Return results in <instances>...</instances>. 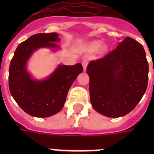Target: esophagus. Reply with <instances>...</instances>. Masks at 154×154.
<instances>
[{"instance_id":"34e87169","label":"esophagus","mask_w":154,"mask_h":154,"mask_svg":"<svg viewBox=\"0 0 154 154\" xmlns=\"http://www.w3.org/2000/svg\"><path fill=\"white\" fill-rule=\"evenodd\" d=\"M82 65H83V69H84V71L86 70L87 65H88V60L87 59H84L82 60Z\"/></svg>"}]
</instances>
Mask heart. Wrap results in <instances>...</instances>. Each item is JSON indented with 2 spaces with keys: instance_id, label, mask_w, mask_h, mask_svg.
<instances>
[{
  "instance_id": "1",
  "label": "heart",
  "mask_w": 154,
  "mask_h": 154,
  "mask_svg": "<svg viewBox=\"0 0 154 154\" xmlns=\"http://www.w3.org/2000/svg\"><path fill=\"white\" fill-rule=\"evenodd\" d=\"M101 42L97 41V42H93V43L91 44V45H90V47H91V49H93V50H97V49L101 47ZM105 49H106V47L105 46L101 47V50H102V51H104V50H105Z\"/></svg>"
}]
</instances>
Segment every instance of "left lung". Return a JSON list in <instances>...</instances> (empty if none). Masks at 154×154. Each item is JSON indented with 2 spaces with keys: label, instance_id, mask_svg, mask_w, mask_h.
<instances>
[{
  "label": "left lung",
  "instance_id": "8db88e82",
  "mask_svg": "<svg viewBox=\"0 0 154 154\" xmlns=\"http://www.w3.org/2000/svg\"><path fill=\"white\" fill-rule=\"evenodd\" d=\"M92 106L109 117L131 112L141 101L148 85L149 65L139 42L126 37L104 57L87 66Z\"/></svg>",
  "mask_w": 154,
  "mask_h": 154
}]
</instances>
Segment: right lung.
I'll return each instance as SVG.
<instances>
[{"label":"right lung","instance_id":"add662e5","mask_svg":"<svg viewBox=\"0 0 154 154\" xmlns=\"http://www.w3.org/2000/svg\"><path fill=\"white\" fill-rule=\"evenodd\" d=\"M56 32L32 35L15 50L8 69V87L17 105L30 116L48 117L60 112L65 105L69 89L82 72L81 63L59 65L44 80H35L28 72L27 62L32 53L41 48L57 50L60 42Z\"/></svg>","mask_w":154,"mask_h":154}]
</instances>
